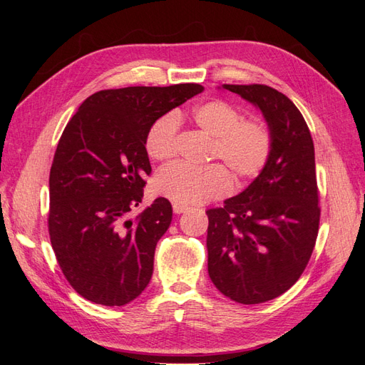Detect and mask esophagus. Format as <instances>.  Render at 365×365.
Listing matches in <instances>:
<instances>
[{"label": "esophagus", "mask_w": 365, "mask_h": 365, "mask_svg": "<svg viewBox=\"0 0 365 365\" xmlns=\"http://www.w3.org/2000/svg\"><path fill=\"white\" fill-rule=\"evenodd\" d=\"M172 207H173V213L175 215H181V213L185 212V210H189V207L182 205V204H178V202H175Z\"/></svg>", "instance_id": "obj_1"}]
</instances>
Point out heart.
I'll list each match as a JSON object with an SVG mask.
<instances>
[{
	"label": "heart",
	"mask_w": 365,
	"mask_h": 365,
	"mask_svg": "<svg viewBox=\"0 0 365 365\" xmlns=\"http://www.w3.org/2000/svg\"><path fill=\"white\" fill-rule=\"evenodd\" d=\"M193 123L213 138L210 158L220 160L233 173L236 182H247L264 169L272 152V134L264 121L242 118V111L224 101H210L196 106ZM180 120L165 114L150 125L146 134L148 155L155 161H168L178 150ZM231 176L222 164L202 169L175 163L161 169L153 181L155 192L169 200L196 205L225 196L231 190Z\"/></svg>",
	"instance_id": "obj_1"
}]
</instances>
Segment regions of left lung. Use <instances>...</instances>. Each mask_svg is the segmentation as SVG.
Segmentation results:
<instances>
[{
    "label": "left lung",
    "mask_w": 365,
    "mask_h": 365,
    "mask_svg": "<svg viewBox=\"0 0 365 365\" xmlns=\"http://www.w3.org/2000/svg\"><path fill=\"white\" fill-rule=\"evenodd\" d=\"M257 106L272 134L269 161L224 207L207 210L208 275L225 297L259 304L300 279L319 225L315 150L306 121L267 85H222Z\"/></svg>",
    "instance_id": "1"
}]
</instances>
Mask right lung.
Segmentation results:
<instances>
[{
    "label": "right lung",
    "mask_w": 365,
    "mask_h": 365,
    "mask_svg": "<svg viewBox=\"0 0 365 365\" xmlns=\"http://www.w3.org/2000/svg\"><path fill=\"white\" fill-rule=\"evenodd\" d=\"M202 85L128 86L94 93L65 126L50 170L48 233L65 279L86 300L123 306L150 282L172 205L157 197L134 220L152 168L150 125Z\"/></svg>",
    "instance_id": "add662e5"
}]
</instances>
